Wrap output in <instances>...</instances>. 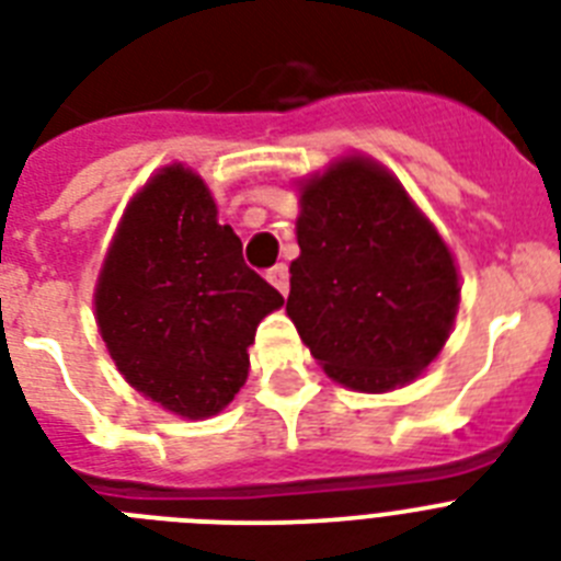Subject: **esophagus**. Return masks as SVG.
Segmentation results:
<instances>
[{"instance_id":"1","label":"esophagus","mask_w":561,"mask_h":561,"mask_svg":"<svg viewBox=\"0 0 561 561\" xmlns=\"http://www.w3.org/2000/svg\"><path fill=\"white\" fill-rule=\"evenodd\" d=\"M270 284L275 286L280 295H286L289 291V270H286L284 263H277V266H272L270 270Z\"/></svg>"}]
</instances>
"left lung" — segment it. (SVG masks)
Masks as SVG:
<instances>
[{
    "instance_id": "obj_1",
    "label": "left lung",
    "mask_w": 561,
    "mask_h": 561,
    "mask_svg": "<svg viewBox=\"0 0 561 561\" xmlns=\"http://www.w3.org/2000/svg\"><path fill=\"white\" fill-rule=\"evenodd\" d=\"M286 312L337 383L383 392L442 353L458 307L450 249L396 178L350 157L300 194Z\"/></svg>"
}]
</instances>
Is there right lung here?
<instances>
[{
    "mask_svg": "<svg viewBox=\"0 0 561 561\" xmlns=\"http://www.w3.org/2000/svg\"><path fill=\"white\" fill-rule=\"evenodd\" d=\"M94 304L125 381L171 413L206 419L243 387L257 323L284 295L249 270L203 180L171 165L125 208Z\"/></svg>",
    "mask_w": 561,
    "mask_h": 561,
    "instance_id": "1",
    "label": "right lung"
}]
</instances>
